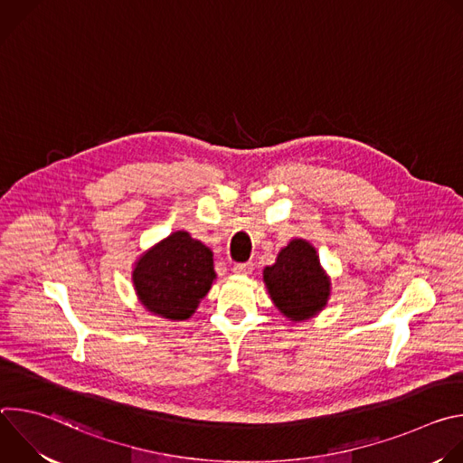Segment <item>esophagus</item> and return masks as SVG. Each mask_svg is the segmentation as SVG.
<instances>
[{"label": "esophagus", "mask_w": 463, "mask_h": 463, "mask_svg": "<svg viewBox=\"0 0 463 463\" xmlns=\"http://www.w3.org/2000/svg\"><path fill=\"white\" fill-rule=\"evenodd\" d=\"M232 271L236 275H250L252 273V261H243V263H234Z\"/></svg>", "instance_id": "esophagus-1"}]
</instances>
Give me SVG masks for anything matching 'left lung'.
Masks as SVG:
<instances>
[{
  "mask_svg": "<svg viewBox=\"0 0 463 463\" xmlns=\"http://www.w3.org/2000/svg\"><path fill=\"white\" fill-rule=\"evenodd\" d=\"M263 280L277 307L291 320L317 315L329 297V280L317 250L304 240L289 241L273 266L263 269Z\"/></svg>",
  "mask_w": 463,
  "mask_h": 463,
  "instance_id": "1",
  "label": "left lung"
}]
</instances>
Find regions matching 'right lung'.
<instances>
[{
  "label": "right lung",
  "instance_id": "add662e5",
  "mask_svg": "<svg viewBox=\"0 0 463 463\" xmlns=\"http://www.w3.org/2000/svg\"><path fill=\"white\" fill-rule=\"evenodd\" d=\"M216 279L213 252L188 232H174L148 250L134 269L143 306L170 320H186Z\"/></svg>",
  "mask_w": 463,
  "mask_h": 463
}]
</instances>
